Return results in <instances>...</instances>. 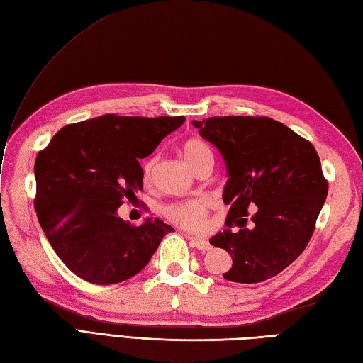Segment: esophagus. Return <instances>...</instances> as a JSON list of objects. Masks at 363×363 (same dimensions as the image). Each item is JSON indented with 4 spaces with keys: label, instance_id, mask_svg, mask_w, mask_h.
Returning a JSON list of instances; mask_svg holds the SVG:
<instances>
[{
    "label": "esophagus",
    "instance_id": "obj_1",
    "mask_svg": "<svg viewBox=\"0 0 363 363\" xmlns=\"http://www.w3.org/2000/svg\"><path fill=\"white\" fill-rule=\"evenodd\" d=\"M188 238L191 240V243L201 252H206L212 248L211 243L208 240H205V238H197V237H191V235H188Z\"/></svg>",
    "mask_w": 363,
    "mask_h": 363
}]
</instances>
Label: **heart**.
Listing matches in <instances>:
<instances>
[{"instance_id":"1","label":"heart","mask_w":363,"mask_h":363,"mask_svg":"<svg viewBox=\"0 0 363 363\" xmlns=\"http://www.w3.org/2000/svg\"><path fill=\"white\" fill-rule=\"evenodd\" d=\"M182 155L194 171H196L200 164L212 162V155L208 145L199 138H188L184 141L182 145ZM155 163H157L155 158H149V160L145 162L143 164L145 182L151 180ZM209 208L211 205L206 199L196 197V199L169 203V205H166L163 208V216L169 220L171 223L186 229V231L199 233V231H203L206 226Z\"/></svg>"}]
</instances>
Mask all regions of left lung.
<instances>
[{"instance_id":"obj_1","label":"left lung","mask_w":363,"mask_h":363,"mask_svg":"<svg viewBox=\"0 0 363 363\" xmlns=\"http://www.w3.org/2000/svg\"><path fill=\"white\" fill-rule=\"evenodd\" d=\"M222 154L228 171L223 233L209 243L231 254L229 281L259 284L303 252L328 194L320 158L308 140L268 117H212L192 121ZM257 208L248 228L247 211ZM241 228L235 233L230 229Z\"/></svg>"}]
</instances>
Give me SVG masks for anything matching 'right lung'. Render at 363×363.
<instances>
[{
    "mask_svg": "<svg viewBox=\"0 0 363 363\" xmlns=\"http://www.w3.org/2000/svg\"><path fill=\"white\" fill-rule=\"evenodd\" d=\"M184 117L113 113L60 129L35 160V211L52 248L78 277L113 285L134 277L174 231L160 218L134 226L117 211L143 189L140 158Z\"/></svg>",
    "mask_w": 363,
    "mask_h": 363,
    "instance_id": "obj_1",
    "label": "right lung"
}]
</instances>
